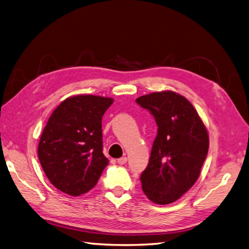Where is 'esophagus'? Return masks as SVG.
Masks as SVG:
<instances>
[{
    "label": "esophagus",
    "mask_w": 249,
    "mask_h": 249,
    "mask_svg": "<svg viewBox=\"0 0 249 249\" xmlns=\"http://www.w3.org/2000/svg\"><path fill=\"white\" fill-rule=\"evenodd\" d=\"M126 161H128V159H126L125 157H123V158H120V159L117 160V163L120 164V165H124V164L126 163Z\"/></svg>",
    "instance_id": "34e87169"
}]
</instances>
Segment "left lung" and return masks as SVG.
<instances>
[{
	"label": "left lung",
	"mask_w": 249,
	"mask_h": 249,
	"mask_svg": "<svg viewBox=\"0 0 249 249\" xmlns=\"http://www.w3.org/2000/svg\"><path fill=\"white\" fill-rule=\"evenodd\" d=\"M136 102L159 126L147 168L141 176L150 201L169 204L195 184L209 150V134L195 107L173 90L151 92Z\"/></svg>",
	"instance_id": "obj_1"
}]
</instances>
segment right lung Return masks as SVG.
Here are the masks:
<instances>
[{
	"label": "right lung",
	"instance_id": "add662e5",
	"mask_svg": "<svg viewBox=\"0 0 249 249\" xmlns=\"http://www.w3.org/2000/svg\"><path fill=\"white\" fill-rule=\"evenodd\" d=\"M113 98L76 95L50 116L38 143V159L50 182L60 192L80 196L90 191L108 160L102 152V116Z\"/></svg>",
	"mask_w": 249,
	"mask_h": 249
}]
</instances>
